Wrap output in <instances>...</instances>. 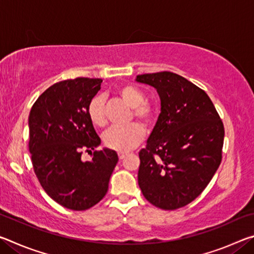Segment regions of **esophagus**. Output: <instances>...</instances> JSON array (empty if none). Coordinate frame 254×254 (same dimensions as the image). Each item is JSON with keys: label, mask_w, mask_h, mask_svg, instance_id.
Returning <instances> with one entry per match:
<instances>
[{"label": "esophagus", "mask_w": 254, "mask_h": 254, "mask_svg": "<svg viewBox=\"0 0 254 254\" xmlns=\"http://www.w3.org/2000/svg\"><path fill=\"white\" fill-rule=\"evenodd\" d=\"M127 157V153H124V152H119V159L120 160H123L124 158Z\"/></svg>", "instance_id": "obj_1"}]
</instances>
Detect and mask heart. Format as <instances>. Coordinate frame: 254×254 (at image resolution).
Returning a JSON list of instances; mask_svg holds the SVG:
<instances>
[{"mask_svg":"<svg viewBox=\"0 0 254 254\" xmlns=\"http://www.w3.org/2000/svg\"><path fill=\"white\" fill-rule=\"evenodd\" d=\"M121 100L132 107L133 117L139 121L149 126L153 122L154 109L148 102H144L143 92L133 85H124L119 89ZM88 118L94 126L103 127L106 124V113L104 106V97L96 95L89 102L87 109ZM144 136V128L137 123H131L127 127H115L110 128L104 135L103 141L107 148L119 152H128L134 149Z\"/></svg>","mask_w":254,"mask_h":254,"instance_id":"heart-1","label":"heart"}]
</instances>
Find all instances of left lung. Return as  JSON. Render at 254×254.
Here are the masks:
<instances>
[{
	"instance_id": "obj_1",
	"label": "left lung",
	"mask_w": 254,
	"mask_h": 254,
	"mask_svg": "<svg viewBox=\"0 0 254 254\" xmlns=\"http://www.w3.org/2000/svg\"><path fill=\"white\" fill-rule=\"evenodd\" d=\"M157 89L160 114L139 152L137 183L145 199L171 210L198 197L222 160L224 127L207 94L170 71L137 75Z\"/></svg>"
}]
</instances>
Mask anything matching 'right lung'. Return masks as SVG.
Returning <instances> with one entry per match:
<instances>
[{
    "instance_id": "1",
    "label": "right lung",
    "mask_w": 254,
    "mask_h": 254,
    "mask_svg": "<svg viewBox=\"0 0 254 254\" xmlns=\"http://www.w3.org/2000/svg\"><path fill=\"white\" fill-rule=\"evenodd\" d=\"M102 79L78 77L55 84L34 103L29 115V150L34 173L55 201L72 210H85L106 195L119 161L114 150L94 151L81 160L84 150L101 144L88 118L89 102Z\"/></svg>"
}]
</instances>
